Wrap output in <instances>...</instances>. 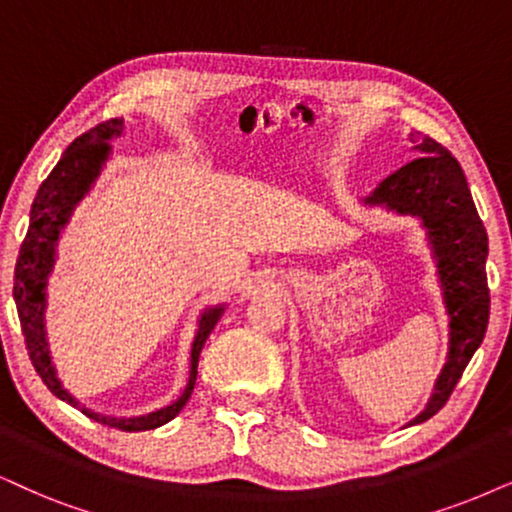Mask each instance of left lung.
Wrapping results in <instances>:
<instances>
[{"label":"left lung","instance_id":"8db88e82","mask_svg":"<svg viewBox=\"0 0 512 512\" xmlns=\"http://www.w3.org/2000/svg\"><path fill=\"white\" fill-rule=\"evenodd\" d=\"M411 141H416L413 134ZM413 148L418 158L380 181L378 189L364 200L366 205H385L423 222L449 312L446 364L425 411L409 425L432 418L449 401L472 354L482 345L489 323V286L484 271L489 241L465 174L454 155L435 139H420Z\"/></svg>","mask_w":512,"mask_h":512}]
</instances>
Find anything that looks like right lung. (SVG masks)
Wrapping results in <instances>:
<instances>
[{
    "label": "right lung",
    "mask_w": 512,
    "mask_h": 512,
    "mask_svg": "<svg viewBox=\"0 0 512 512\" xmlns=\"http://www.w3.org/2000/svg\"><path fill=\"white\" fill-rule=\"evenodd\" d=\"M122 129H125V120L113 118L92 127L89 132H84L82 137H77L73 144L66 148V153L61 155V160H58L49 177L42 181L30 210L28 234H25L21 252H18L14 300L25 335V347H28V357L32 361V366H35L37 375L42 378V383L47 385L58 399L68 401L70 406L80 409L84 416L94 418L96 423L125 432H141L155 430L160 428V425L170 423V420L186 406V401H189L193 392V385H196L200 349H203L205 340L210 338L212 328L217 326L224 307L219 304V307H210L200 314L198 333L191 345L189 383H186L181 397L177 401H172L170 406H165V409L134 418L103 416V413H94L92 409H87L80 401L70 397V394L63 390L61 380L56 378V368L51 364L49 354L47 328H44L47 281L56 262V245L58 238H61V229L68 224L70 215H73L75 205L87 196L96 177L101 174L103 165H106L108 155H111V144H108V141L120 137Z\"/></svg>",
    "instance_id": "obj_1"
}]
</instances>
